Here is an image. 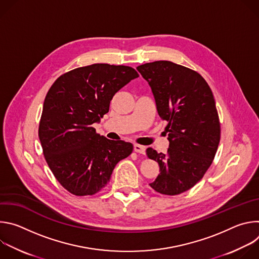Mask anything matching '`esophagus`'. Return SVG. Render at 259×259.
Returning a JSON list of instances; mask_svg holds the SVG:
<instances>
[{
  "label": "esophagus",
  "instance_id": "obj_1",
  "mask_svg": "<svg viewBox=\"0 0 259 259\" xmlns=\"http://www.w3.org/2000/svg\"><path fill=\"white\" fill-rule=\"evenodd\" d=\"M134 152L144 155L145 154V146L140 145V144H134Z\"/></svg>",
  "mask_w": 259,
  "mask_h": 259
}]
</instances>
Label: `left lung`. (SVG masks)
<instances>
[{
    "mask_svg": "<svg viewBox=\"0 0 259 259\" xmlns=\"http://www.w3.org/2000/svg\"><path fill=\"white\" fill-rule=\"evenodd\" d=\"M137 70L152 89L159 116L168 122L167 154L146 150L147 157L160 166V174L150 186L163 195L181 194L202 179L219 144L220 124L212 91L200 73L171 61L145 63Z\"/></svg>",
    "mask_w": 259,
    "mask_h": 259,
    "instance_id": "left-lung-1",
    "label": "left lung"
}]
</instances>
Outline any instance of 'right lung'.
Returning a JSON list of instances; mask_svg holds the SVG:
<instances>
[{
  "instance_id": "add662e5",
  "label": "right lung",
  "mask_w": 259,
  "mask_h": 259,
  "mask_svg": "<svg viewBox=\"0 0 259 259\" xmlns=\"http://www.w3.org/2000/svg\"><path fill=\"white\" fill-rule=\"evenodd\" d=\"M138 77L130 66L94 63L64 73L49 89L39 138L49 168L69 193L96 194L132 153V143L100 136L92 125L108 113L114 95Z\"/></svg>"
}]
</instances>
